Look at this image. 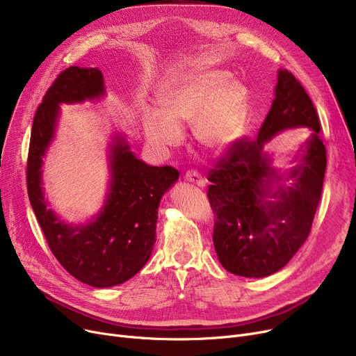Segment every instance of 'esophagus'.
<instances>
[{
    "mask_svg": "<svg viewBox=\"0 0 356 356\" xmlns=\"http://www.w3.org/2000/svg\"><path fill=\"white\" fill-rule=\"evenodd\" d=\"M184 180L193 183L195 186H199V188H204V186H207V180H204V179H203L197 172H195V170L186 172Z\"/></svg>",
    "mask_w": 356,
    "mask_h": 356,
    "instance_id": "34e87169",
    "label": "esophagus"
}]
</instances>
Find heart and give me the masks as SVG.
Returning <instances> with one entry per match:
<instances>
[{"label": "heart", "mask_w": 356, "mask_h": 356, "mask_svg": "<svg viewBox=\"0 0 356 356\" xmlns=\"http://www.w3.org/2000/svg\"><path fill=\"white\" fill-rule=\"evenodd\" d=\"M160 111L147 108L143 125L147 140L159 149L177 147L184 125L204 152L225 153L244 131L248 90L220 69L196 70L167 83L159 93Z\"/></svg>", "instance_id": "obj_1"}]
</instances>
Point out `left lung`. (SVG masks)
<instances>
[{
	"label": "left lung",
	"mask_w": 356,
	"mask_h": 356,
	"mask_svg": "<svg viewBox=\"0 0 356 356\" xmlns=\"http://www.w3.org/2000/svg\"><path fill=\"white\" fill-rule=\"evenodd\" d=\"M275 98L255 140H238L213 168L208 197L215 213L213 245L227 271L261 278L282 270L310 234L326 170L321 121L307 92L278 70ZM311 137L287 174L270 165L264 145L289 127Z\"/></svg>",
	"instance_id": "obj_1"
}]
</instances>
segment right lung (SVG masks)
Returning <instances> with one entry per match:
<instances>
[{
	"label": "right lung",
	"mask_w": 356,
	"mask_h": 356,
	"mask_svg": "<svg viewBox=\"0 0 356 356\" xmlns=\"http://www.w3.org/2000/svg\"><path fill=\"white\" fill-rule=\"evenodd\" d=\"M105 95L98 67L70 66L46 92L35 111L27 159V191L47 244L62 267L79 282L112 287L136 275L156 244L159 204L179 179L170 165H148L115 136L109 145V188L102 209L86 223H66L44 199L42 165L53 141L60 104H78Z\"/></svg>",
	"instance_id": "obj_1"
}]
</instances>
